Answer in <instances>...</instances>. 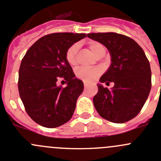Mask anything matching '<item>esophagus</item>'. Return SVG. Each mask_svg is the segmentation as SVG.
I'll list each match as a JSON object with an SVG mask.
<instances>
[{
	"instance_id": "1",
	"label": "esophagus",
	"mask_w": 161,
	"mask_h": 161,
	"mask_svg": "<svg viewBox=\"0 0 161 161\" xmlns=\"http://www.w3.org/2000/svg\"><path fill=\"white\" fill-rule=\"evenodd\" d=\"M87 86H88V83H87L86 82H84V87L86 88V87H87Z\"/></svg>"
}]
</instances>
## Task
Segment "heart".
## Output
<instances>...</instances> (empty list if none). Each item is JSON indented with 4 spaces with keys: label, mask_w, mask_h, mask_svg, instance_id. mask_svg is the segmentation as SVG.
I'll return each mask as SVG.
<instances>
[{
    "label": "heart",
    "mask_w": 161,
    "mask_h": 161,
    "mask_svg": "<svg viewBox=\"0 0 161 161\" xmlns=\"http://www.w3.org/2000/svg\"><path fill=\"white\" fill-rule=\"evenodd\" d=\"M89 48H90V51L93 53L95 57H97L101 51L105 50L104 46L97 42H93L90 44L89 45ZM78 49H79V45L74 44L67 49L65 57H66L68 63L71 66H75L77 64ZM100 74H101V70L97 68H91V69L79 68L76 71V76L79 79L86 81V82H93L100 75Z\"/></svg>",
    "instance_id": "1"
}]
</instances>
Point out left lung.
<instances>
[{
	"label": "left lung",
	"mask_w": 161,
	"mask_h": 161,
	"mask_svg": "<svg viewBox=\"0 0 161 161\" xmlns=\"http://www.w3.org/2000/svg\"><path fill=\"white\" fill-rule=\"evenodd\" d=\"M87 37L104 45L112 58L101 82H114L112 90L98 84L93 104L102 118L123 124L140 112L151 90L149 62L141 46L130 37L117 33H91Z\"/></svg>",
	"instance_id": "8db88e82"
}]
</instances>
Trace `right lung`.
<instances>
[{"label":"right lung","mask_w":161,"mask_h":161,"mask_svg":"<svg viewBox=\"0 0 161 161\" xmlns=\"http://www.w3.org/2000/svg\"><path fill=\"white\" fill-rule=\"evenodd\" d=\"M86 34L54 33L39 38L21 61L18 88L25 110L34 122L55 128L69 121L76 101L83 91V82L76 79L65 53ZM63 78L66 87L57 86Z\"/></svg>","instance_id":"obj_1"}]
</instances>
